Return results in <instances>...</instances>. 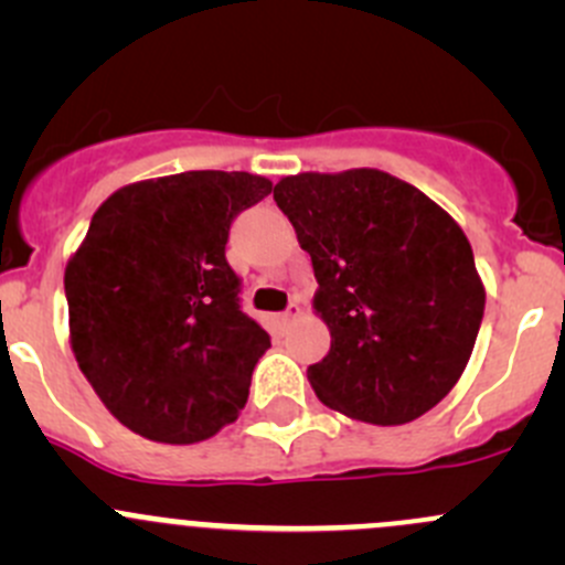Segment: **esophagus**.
<instances>
[{"mask_svg": "<svg viewBox=\"0 0 565 565\" xmlns=\"http://www.w3.org/2000/svg\"><path fill=\"white\" fill-rule=\"evenodd\" d=\"M295 317H300V303H298V300H292V303L287 306V311H281V317H278V319H281V322H289V319H295Z\"/></svg>", "mask_w": 565, "mask_h": 565, "instance_id": "1", "label": "esophagus"}]
</instances>
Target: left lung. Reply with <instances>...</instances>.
<instances>
[{
	"mask_svg": "<svg viewBox=\"0 0 565 565\" xmlns=\"http://www.w3.org/2000/svg\"><path fill=\"white\" fill-rule=\"evenodd\" d=\"M273 199L309 250L330 330L309 366L319 402L377 426L429 413L465 372L487 300L457 221L380 169L284 177Z\"/></svg>",
	"mask_w": 565,
	"mask_h": 565,
	"instance_id": "obj_1",
	"label": "left lung"
}]
</instances>
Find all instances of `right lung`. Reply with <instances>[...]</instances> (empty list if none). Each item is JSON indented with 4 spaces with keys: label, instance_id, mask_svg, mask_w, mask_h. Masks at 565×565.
<instances>
[{
    "label": "right lung",
    "instance_id": "1",
    "mask_svg": "<svg viewBox=\"0 0 565 565\" xmlns=\"http://www.w3.org/2000/svg\"><path fill=\"white\" fill-rule=\"evenodd\" d=\"M273 182L182 172L106 199L65 267L71 347L108 413L156 443L232 424L270 335L241 309L226 262L232 221Z\"/></svg>",
    "mask_w": 565,
    "mask_h": 565
}]
</instances>
